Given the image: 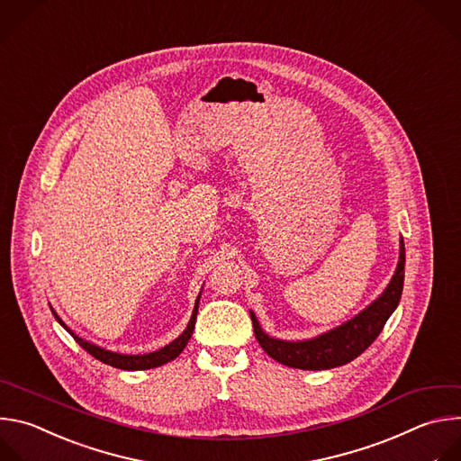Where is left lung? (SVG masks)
Returning a JSON list of instances; mask_svg holds the SVG:
<instances>
[{
  "label": "left lung",
  "mask_w": 461,
  "mask_h": 461,
  "mask_svg": "<svg viewBox=\"0 0 461 461\" xmlns=\"http://www.w3.org/2000/svg\"><path fill=\"white\" fill-rule=\"evenodd\" d=\"M405 278V245L400 240V261L387 289L369 305L356 314L352 320L339 327L323 332L312 339L285 341L276 339L263 332L258 318L250 311L254 336L261 348L276 361H280L293 369L302 371H327L334 366L345 365L357 357L365 348L380 336L384 325L396 311Z\"/></svg>",
  "instance_id": "left-lung-1"
}]
</instances>
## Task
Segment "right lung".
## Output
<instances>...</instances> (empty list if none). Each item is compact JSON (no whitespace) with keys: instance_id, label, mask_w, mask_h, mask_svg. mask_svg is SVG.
<instances>
[{"instance_id":"add662e5","label":"right lung","mask_w":461,"mask_h":461,"mask_svg":"<svg viewBox=\"0 0 461 461\" xmlns=\"http://www.w3.org/2000/svg\"><path fill=\"white\" fill-rule=\"evenodd\" d=\"M202 296V293H200ZM200 296L194 303V311H193V316H191V321L187 325V329L183 330L174 341H170L168 345H165L163 348L159 350H154V352H149V354H120V352H113V350H107V348H102L95 343H90L83 338H79L77 334H74L63 321L61 318L56 314L54 309L52 314L54 318L58 320V323L79 343V347H83L90 356H95L96 359L111 365V366H116V369H123V371H147V369H154V366H159V365H165L168 361H172L174 357H177L181 354V350L187 347L191 336H193V330H194V325H196V314H198V305H200Z\"/></svg>"}]
</instances>
